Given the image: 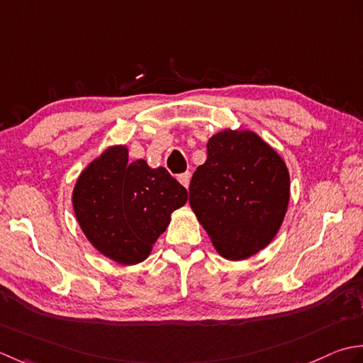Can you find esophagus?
<instances>
[{"mask_svg": "<svg viewBox=\"0 0 363 363\" xmlns=\"http://www.w3.org/2000/svg\"><path fill=\"white\" fill-rule=\"evenodd\" d=\"M179 182L183 184L184 188L189 186V182H191V174L189 172H184L182 175H179Z\"/></svg>", "mask_w": 363, "mask_h": 363, "instance_id": "34e87169", "label": "esophagus"}]
</instances>
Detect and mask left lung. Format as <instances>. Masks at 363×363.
<instances>
[{"instance_id": "1", "label": "left lung", "mask_w": 363, "mask_h": 363, "mask_svg": "<svg viewBox=\"0 0 363 363\" xmlns=\"http://www.w3.org/2000/svg\"><path fill=\"white\" fill-rule=\"evenodd\" d=\"M189 184V205L220 257L246 260L274 240L290 202L282 157L250 130L225 128Z\"/></svg>"}]
</instances>
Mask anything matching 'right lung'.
Listing matches in <instances>:
<instances>
[{"label": "right lung", "mask_w": 363, "mask_h": 363, "mask_svg": "<svg viewBox=\"0 0 363 363\" xmlns=\"http://www.w3.org/2000/svg\"><path fill=\"white\" fill-rule=\"evenodd\" d=\"M188 191L164 167L128 161V147L111 145L81 171L73 211L87 241L109 260L133 266L150 255Z\"/></svg>", "instance_id": "right-lung-1"}]
</instances>
